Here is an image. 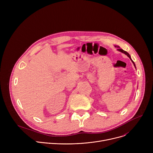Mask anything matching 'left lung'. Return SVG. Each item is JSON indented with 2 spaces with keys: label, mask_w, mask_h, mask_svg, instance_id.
Listing matches in <instances>:
<instances>
[{
  "label": "left lung",
  "mask_w": 153,
  "mask_h": 153,
  "mask_svg": "<svg viewBox=\"0 0 153 153\" xmlns=\"http://www.w3.org/2000/svg\"><path fill=\"white\" fill-rule=\"evenodd\" d=\"M116 47H117V50L118 51H120V52H122V53H124V54H125L130 59H131V60L132 61V62L133 63V64H134V66H135V63H134V62L133 61V60L131 59V56H130V55L126 52V51H124L123 50H122V49H121V48H120V47H119V46H115ZM135 67H136V66H135Z\"/></svg>",
  "instance_id": "obj_1"
}]
</instances>
